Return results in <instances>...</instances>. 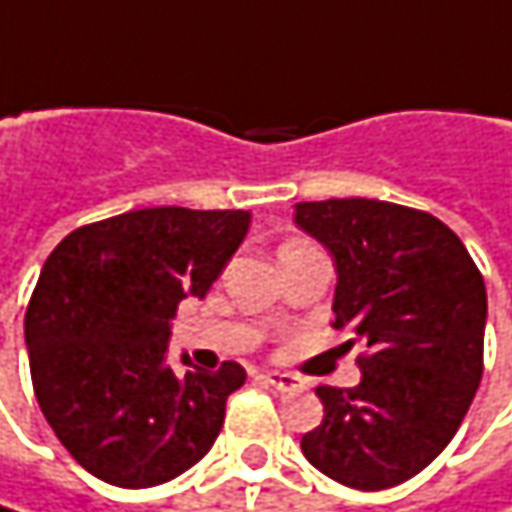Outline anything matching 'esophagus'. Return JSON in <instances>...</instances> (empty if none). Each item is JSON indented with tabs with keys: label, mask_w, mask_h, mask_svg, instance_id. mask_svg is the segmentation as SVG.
Returning <instances> with one entry per match:
<instances>
[{
	"label": "esophagus",
	"mask_w": 512,
	"mask_h": 512,
	"mask_svg": "<svg viewBox=\"0 0 512 512\" xmlns=\"http://www.w3.org/2000/svg\"><path fill=\"white\" fill-rule=\"evenodd\" d=\"M263 382H266V385H272V388H278V391H286V394H292V391H298V388L304 385L298 376L278 374V371H269V374H263Z\"/></svg>",
	"instance_id": "34e87169"
}]
</instances>
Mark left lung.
Wrapping results in <instances>:
<instances>
[{
	"label": "left lung",
	"instance_id": "1",
	"mask_svg": "<svg viewBox=\"0 0 512 512\" xmlns=\"http://www.w3.org/2000/svg\"><path fill=\"white\" fill-rule=\"evenodd\" d=\"M295 223L336 257L333 327L362 382L318 385L324 420L301 437L318 472L353 490L397 487L435 461L484 374L487 289L461 237L379 199L298 202Z\"/></svg>",
	"mask_w": 512,
	"mask_h": 512
}]
</instances>
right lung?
<instances>
[{
  "mask_svg": "<svg viewBox=\"0 0 512 512\" xmlns=\"http://www.w3.org/2000/svg\"><path fill=\"white\" fill-rule=\"evenodd\" d=\"M249 231V211L141 208L75 228L48 255L25 310L31 382L77 464L127 490L173 481L208 455L237 362H167L170 318L205 295Z\"/></svg>",
  "mask_w": 512,
  "mask_h": 512,
  "instance_id": "1",
  "label": "right lung"
}]
</instances>
